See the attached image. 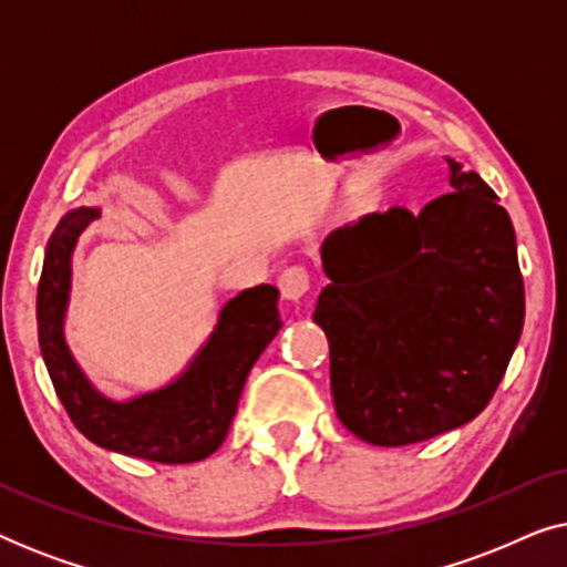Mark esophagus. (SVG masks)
Masks as SVG:
<instances>
[{
	"label": "esophagus",
	"instance_id": "1",
	"mask_svg": "<svg viewBox=\"0 0 567 567\" xmlns=\"http://www.w3.org/2000/svg\"><path fill=\"white\" fill-rule=\"evenodd\" d=\"M278 289H281V297L289 301H299L309 291V274L307 268L301 266H289L278 276Z\"/></svg>",
	"mask_w": 567,
	"mask_h": 567
}]
</instances>
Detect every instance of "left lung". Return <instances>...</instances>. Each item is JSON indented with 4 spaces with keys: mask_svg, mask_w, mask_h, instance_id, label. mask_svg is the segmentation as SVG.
<instances>
[{
    "mask_svg": "<svg viewBox=\"0 0 567 567\" xmlns=\"http://www.w3.org/2000/svg\"><path fill=\"white\" fill-rule=\"evenodd\" d=\"M449 190L421 214L392 206L330 231L315 322L348 431L374 446L433 439L483 413L524 328L511 216L446 157Z\"/></svg>",
    "mask_w": 567,
    "mask_h": 567,
    "instance_id": "8db88e82",
    "label": "left lung"
}]
</instances>
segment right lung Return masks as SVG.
Wrapping results in <instances>:
<instances>
[{"mask_svg": "<svg viewBox=\"0 0 567 567\" xmlns=\"http://www.w3.org/2000/svg\"><path fill=\"white\" fill-rule=\"evenodd\" d=\"M100 208L80 206L53 229L38 284V343L61 405L92 444L159 464L212 456L227 439L239 394L266 346L281 330L278 289L260 284L221 307L212 336L173 382L126 402L105 398L74 361L64 338L76 239Z\"/></svg>", "mask_w": 567, "mask_h": 567, "instance_id": "obj_1", "label": "right lung"}]
</instances>
